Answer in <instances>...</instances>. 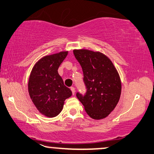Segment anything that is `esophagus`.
Wrapping results in <instances>:
<instances>
[{"label":"esophagus","instance_id":"esophagus-1","mask_svg":"<svg viewBox=\"0 0 154 154\" xmlns=\"http://www.w3.org/2000/svg\"><path fill=\"white\" fill-rule=\"evenodd\" d=\"M71 90L73 95L75 94V88H74V87H71Z\"/></svg>","mask_w":154,"mask_h":154}]
</instances>
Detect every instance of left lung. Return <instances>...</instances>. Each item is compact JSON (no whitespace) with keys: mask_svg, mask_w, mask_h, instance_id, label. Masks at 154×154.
<instances>
[{"mask_svg":"<svg viewBox=\"0 0 154 154\" xmlns=\"http://www.w3.org/2000/svg\"><path fill=\"white\" fill-rule=\"evenodd\" d=\"M73 54L82 68L85 94L76 96L85 111L94 119H102L116 106L121 92L119 73L111 60L100 52L74 50Z\"/></svg>","mask_w":154,"mask_h":154,"instance_id":"obj_1","label":"left lung"}]
</instances>
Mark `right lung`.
Returning <instances> with one entry per match:
<instances>
[{
    "label": "right lung",
    "mask_w": 154,
    "mask_h": 154,
    "mask_svg": "<svg viewBox=\"0 0 154 154\" xmlns=\"http://www.w3.org/2000/svg\"><path fill=\"white\" fill-rule=\"evenodd\" d=\"M67 55L68 51H62L43 57L35 63L30 75V97L40 113L45 116L51 118L59 114L65 100L72 95L58 73Z\"/></svg>",
    "instance_id": "obj_1"
}]
</instances>
